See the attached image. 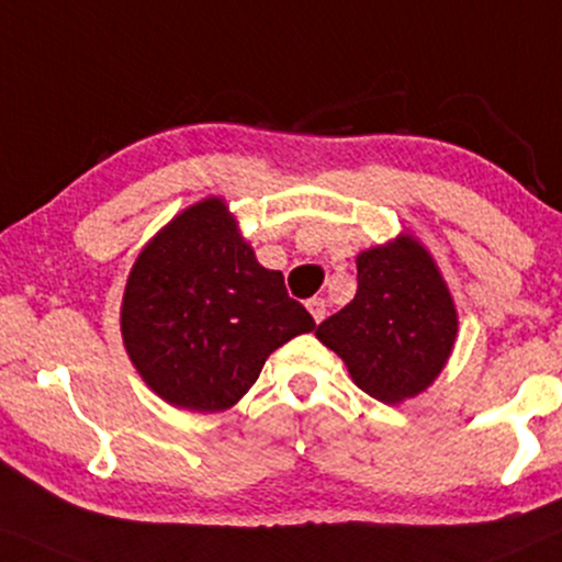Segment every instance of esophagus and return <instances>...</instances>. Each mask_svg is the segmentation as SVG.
I'll return each instance as SVG.
<instances>
[{"label":"esophagus","mask_w":562,"mask_h":562,"mask_svg":"<svg viewBox=\"0 0 562 562\" xmlns=\"http://www.w3.org/2000/svg\"><path fill=\"white\" fill-rule=\"evenodd\" d=\"M325 307H328V304H325V300H321V296H315V300L307 302V310H310V315H313L315 323L325 321V315H328V310Z\"/></svg>","instance_id":"esophagus-1"}]
</instances>
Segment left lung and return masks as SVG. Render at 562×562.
I'll return each mask as SVG.
<instances>
[{"mask_svg":"<svg viewBox=\"0 0 562 562\" xmlns=\"http://www.w3.org/2000/svg\"><path fill=\"white\" fill-rule=\"evenodd\" d=\"M459 334L453 296L412 234L359 252L355 300L317 325L355 383L383 404L414 398L446 367Z\"/></svg>","mask_w":562,"mask_h":562,"instance_id":"left-lung-1","label":"left lung"}]
</instances>
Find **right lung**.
Masks as SVG:
<instances>
[{"mask_svg":"<svg viewBox=\"0 0 562 562\" xmlns=\"http://www.w3.org/2000/svg\"><path fill=\"white\" fill-rule=\"evenodd\" d=\"M120 323L145 385L200 414L237 404L279 346L315 328L281 270L260 266L221 198L184 207L143 247Z\"/></svg>","mask_w":562,"mask_h":562,"instance_id":"obj_1","label":"right lung"}]
</instances>
